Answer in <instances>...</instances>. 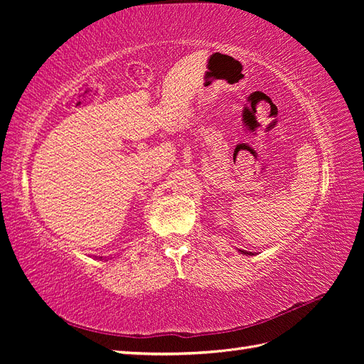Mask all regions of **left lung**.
I'll use <instances>...</instances> for the list:
<instances>
[{"mask_svg":"<svg viewBox=\"0 0 364 364\" xmlns=\"http://www.w3.org/2000/svg\"><path fill=\"white\" fill-rule=\"evenodd\" d=\"M241 253H243V255H253V253L252 252H246V250H240Z\"/></svg>","mask_w":364,"mask_h":364,"instance_id":"left-lung-1","label":"left lung"}]
</instances>
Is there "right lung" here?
<instances>
[{"label": "right lung", "mask_w": 364, "mask_h": 364, "mask_svg": "<svg viewBox=\"0 0 364 364\" xmlns=\"http://www.w3.org/2000/svg\"><path fill=\"white\" fill-rule=\"evenodd\" d=\"M100 259H103V257H100Z\"/></svg>", "instance_id": "right-lung-1"}]
</instances>
